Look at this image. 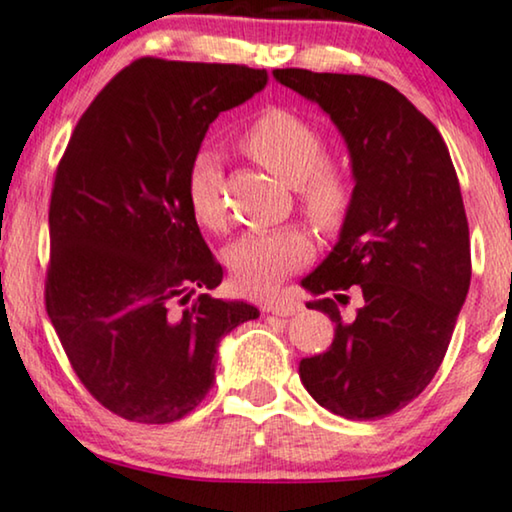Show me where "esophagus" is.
<instances>
[{
    "mask_svg": "<svg viewBox=\"0 0 512 512\" xmlns=\"http://www.w3.org/2000/svg\"><path fill=\"white\" fill-rule=\"evenodd\" d=\"M263 310L279 314V317H293V314H298L300 310H303V303H300V300H293V298H282V300H277V303L263 305Z\"/></svg>",
    "mask_w": 512,
    "mask_h": 512,
    "instance_id": "esophagus-1",
    "label": "esophagus"
}]
</instances>
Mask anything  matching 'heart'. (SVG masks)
Masks as SVG:
<instances>
[{
    "instance_id": "b5f03b06",
    "label": "heart",
    "mask_w": 512,
    "mask_h": 512,
    "mask_svg": "<svg viewBox=\"0 0 512 512\" xmlns=\"http://www.w3.org/2000/svg\"><path fill=\"white\" fill-rule=\"evenodd\" d=\"M242 149L272 174L296 186L305 212L321 228H335L349 207L345 174L326 160V139L307 118L289 109H265L244 130ZM223 163L216 151H200L186 174V200L205 228L223 223ZM312 258V242L296 226L256 230L230 244L226 261L242 289L268 293Z\"/></svg>"
}]
</instances>
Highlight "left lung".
<instances>
[{"label":"left lung","mask_w":512,"mask_h":512,"mask_svg":"<svg viewBox=\"0 0 512 512\" xmlns=\"http://www.w3.org/2000/svg\"><path fill=\"white\" fill-rule=\"evenodd\" d=\"M345 139L354 191L338 242L300 286L335 324L328 352L300 361L305 389L333 415L380 419L433 380L471 286V240L450 151L389 83L361 74L275 69ZM356 283L349 322L337 303Z\"/></svg>","instance_id":"1"}]
</instances>
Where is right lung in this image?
I'll return each mask as SVG.
<instances>
[{"label":"right lung","instance_id":"1","mask_svg":"<svg viewBox=\"0 0 512 512\" xmlns=\"http://www.w3.org/2000/svg\"><path fill=\"white\" fill-rule=\"evenodd\" d=\"M265 69L142 58L76 123L51 195L46 310L72 368L114 415L177 422L214 384L219 342L254 305L221 300V265L186 200L209 125Z\"/></svg>","mask_w":512,"mask_h":512}]
</instances>
